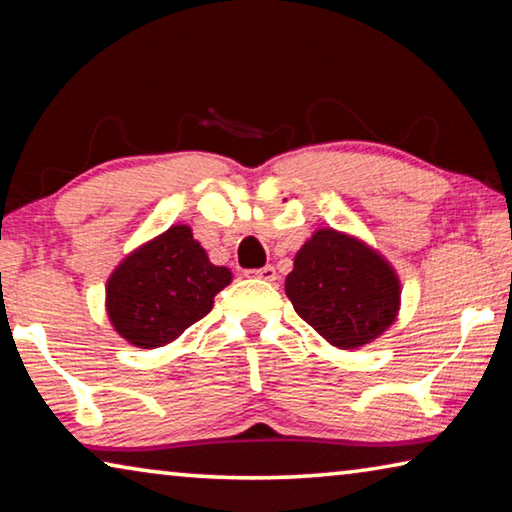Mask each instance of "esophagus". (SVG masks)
I'll list each match as a JSON object with an SVG mask.
<instances>
[{
  "instance_id": "1",
  "label": "esophagus",
  "mask_w": 512,
  "mask_h": 512,
  "mask_svg": "<svg viewBox=\"0 0 512 512\" xmlns=\"http://www.w3.org/2000/svg\"><path fill=\"white\" fill-rule=\"evenodd\" d=\"M253 275H255V277H259V280H266V282H273L275 277H277L275 268H273L271 264L264 266V268H257V271H253Z\"/></svg>"
}]
</instances>
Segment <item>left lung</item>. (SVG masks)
Segmentation results:
<instances>
[{"instance_id":"1","label":"left lung","mask_w":512,"mask_h":512,"mask_svg":"<svg viewBox=\"0 0 512 512\" xmlns=\"http://www.w3.org/2000/svg\"><path fill=\"white\" fill-rule=\"evenodd\" d=\"M284 291L298 316L341 350L384 334L400 311V280L377 250L339 230H316L298 250Z\"/></svg>"}]
</instances>
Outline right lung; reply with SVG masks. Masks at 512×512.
<instances>
[{"instance_id":"obj_1","label":"right lung","mask_w":512,"mask_h":512,"mask_svg":"<svg viewBox=\"0 0 512 512\" xmlns=\"http://www.w3.org/2000/svg\"><path fill=\"white\" fill-rule=\"evenodd\" d=\"M230 280L232 273L210 262L189 225H171L110 275L108 318L131 345L160 348L210 314L214 296Z\"/></svg>"}]
</instances>
